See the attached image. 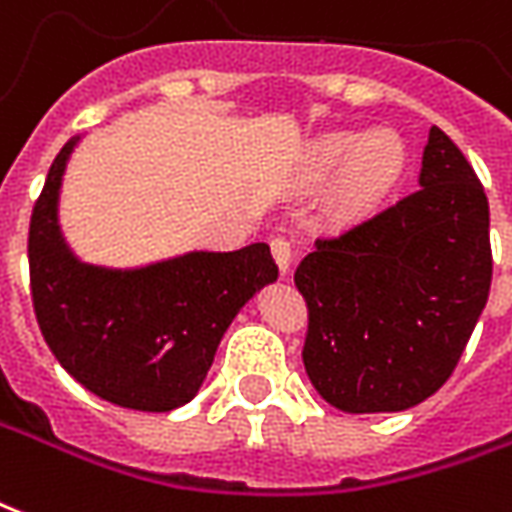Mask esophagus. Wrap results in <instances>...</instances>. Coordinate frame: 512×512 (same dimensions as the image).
<instances>
[{"label":"esophagus","instance_id":"1","mask_svg":"<svg viewBox=\"0 0 512 512\" xmlns=\"http://www.w3.org/2000/svg\"><path fill=\"white\" fill-rule=\"evenodd\" d=\"M271 252H274L276 266L282 274H290V266H293V241L287 236H274L271 238Z\"/></svg>","mask_w":512,"mask_h":512}]
</instances>
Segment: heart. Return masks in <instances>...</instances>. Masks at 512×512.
I'll return each mask as SVG.
<instances>
[{
    "label": "heart",
    "mask_w": 512,
    "mask_h": 512,
    "mask_svg": "<svg viewBox=\"0 0 512 512\" xmlns=\"http://www.w3.org/2000/svg\"><path fill=\"white\" fill-rule=\"evenodd\" d=\"M320 173H336L352 165L350 198L358 206L380 200L404 170V143L393 132H377L366 140L355 132L325 138L314 151Z\"/></svg>",
    "instance_id": "obj_1"
}]
</instances>
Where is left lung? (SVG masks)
<instances>
[{"instance_id": "1", "label": "left lung", "mask_w": 512, "mask_h": 512, "mask_svg": "<svg viewBox=\"0 0 512 512\" xmlns=\"http://www.w3.org/2000/svg\"><path fill=\"white\" fill-rule=\"evenodd\" d=\"M304 366L344 412H399L437 393L491 287L488 200L453 140L431 127L420 187L301 260Z\"/></svg>"}]
</instances>
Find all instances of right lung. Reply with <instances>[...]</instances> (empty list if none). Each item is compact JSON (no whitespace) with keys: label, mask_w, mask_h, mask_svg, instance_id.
<instances>
[{"label":"right lung","mask_w":512,"mask_h":512,"mask_svg":"<svg viewBox=\"0 0 512 512\" xmlns=\"http://www.w3.org/2000/svg\"><path fill=\"white\" fill-rule=\"evenodd\" d=\"M75 138L64 143L29 222V285L56 361L94 396L140 412L195 399L241 306L279 276L268 244L189 252L140 268L83 266L64 246L56 198Z\"/></svg>","instance_id":"obj_1"}]
</instances>
